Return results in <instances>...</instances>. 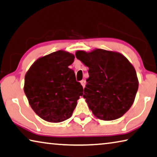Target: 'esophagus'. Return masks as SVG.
Here are the masks:
<instances>
[{
  "label": "esophagus",
  "instance_id": "obj_1",
  "mask_svg": "<svg viewBox=\"0 0 157 157\" xmlns=\"http://www.w3.org/2000/svg\"><path fill=\"white\" fill-rule=\"evenodd\" d=\"M80 83H81V84H82V86H83V87H84V86H85V83H86V82H85V80H82L81 82H80Z\"/></svg>",
  "mask_w": 157,
  "mask_h": 157
}]
</instances>
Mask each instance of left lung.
Returning <instances> with one entry per match:
<instances>
[{"mask_svg":"<svg viewBox=\"0 0 157 157\" xmlns=\"http://www.w3.org/2000/svg\"><path fill=\"white\" fill-rule=\"evenodd\" d=\"M75 56L89 68L83 97L93 114L105 121L122 117L133 105L138 89L132 64L119 52L101 49L78 51Z\"/></svg>","mask_w":157,"mask_h":157,"instance_id":"1","label":"left lung"}]
</instances>
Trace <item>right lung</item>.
Listing matches in <instances>:
<instances>
[{"label":"right lung","instance_id":"1","mask_svg":"<svg viewBox=\"0 0 157 157\" xmlns=\"http://www.w3.org/2000/svg\"><path fill=\"white\" fill-rule=\"evenodd\" d=\"M75 56L54 52L34 62L25 75L24 93L31 108L40 117L58 123L71 117L83 87L68 68Z\"/></svg>","mask_w":157,"mask_h":157}]
</instances>
